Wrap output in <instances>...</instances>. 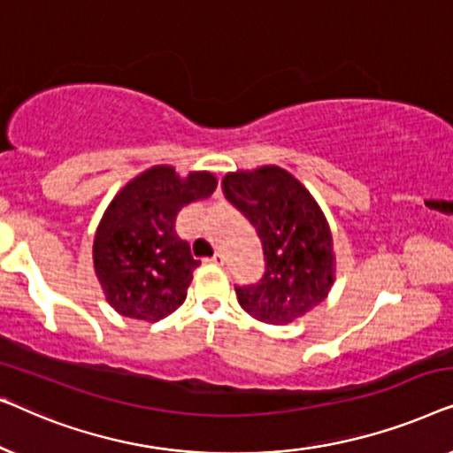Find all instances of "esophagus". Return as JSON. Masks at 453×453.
Returning a JSON list of instances; mask_svg holds the SVG:
<instances>
[{
	"label": "esophagus",
	"mask_w": 453,
	"mask_h": 453,
	"mask_svg": "<svg viewBox=\"0 0 453 453\" xmlns=\"http://www.w3.org/2000/svg\"><path fill=\"white\" fill-rule=\"evenodd\" d=\"M210 264H214V265H222L225 264V256H222L220 251H216L212 257H210Z\"/></svg>",
	"instance_id": "esophagus-1"
}]
</instances>
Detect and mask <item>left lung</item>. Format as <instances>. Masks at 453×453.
Listing matches in <instances>:
<instances>
[{"label":"left lung","instance_id":"1","mask_svg":"<svg viewBox=\"0 0 453 453\" xmlns=\"http://www.w3.org/2000/svg\"><path fill=\"white\" fill-rule=\"evenodd\" d=\"M222 188L262 239L265 272L234 287L239 305L265 324L287 326L319 305L336 274L332 231L319 203L282 166L226 173Z\"/></svg>","mask_w":453,"mask_h":453}]
</instances>
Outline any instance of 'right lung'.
Returning <instances> with one entry per match:
<instances>
[{
  "mask_svg": "<svg viewBox=\"0 0 453 453\" xmlns=\"http://www.w3.org/2000/svg\"><path fill=\"white\" fill-rule=\"evenodd\" d=\"M216 185L210 171L181 177L175 166L157 165L117 191L92 245L96 278L117 313L154 324L183 305L200 262L179 239L175 219L183 206L212 196Z\"/></svg>",
  "mask_w": 453,
  "mask_h": 453,
  "instance_id": "right-lung-1",
  "label": "right lung"
}]
</instances>
